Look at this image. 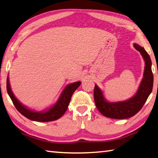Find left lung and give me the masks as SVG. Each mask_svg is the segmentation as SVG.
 I'll use <instances>...</instances> for the list:
<instances>
[{
	"instance_id": "left-lung-1",
	"label": "left lung",
	"mask_w": 158,
	"mask_h": 158,
	"mask_svg": "<svg viewBox=\"0 0 158 158\" xmlns=\"http://www.w3.org/2000/svg\"><path fill=\"white\" fill-rule=\"evenodd\" d=\"M134 46L140 52L145 62L143 78L134 97L123 101L109 102L106 99L101 89L95 84L94 98L96 106L98 111L107 118L125 119L134 116L142 109L152 92L153 75L151 70L152 64L150 56L140 45L134 44Z\"/></svg>"
}]
</instances>
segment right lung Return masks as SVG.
I'll return each instance as SVG.
<instances>
[{"mask_svg": "<svg viewBox=\"0 0 158 158\" xmlns=\"http://www.w3.org/2000/svg\"><path fill=\"white\" fill-rule=\"evenodd\" d=\"M80 84L81 81H77L67 85L61 92L56 103L47 110L42 111V112H37L29 109L15 98L11 89L9 77H7V91L15 108L24 116L33 121L49 122L57 120L64 115L69 107L73 94Z\"/></svg>", "mask_w": 158, "mask_h": 158, "instance_id": "1", "label": "right lung"}]
</instances>
